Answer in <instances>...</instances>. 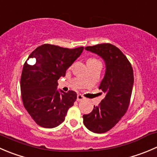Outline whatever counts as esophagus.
<instances>
[{"label":"esophagus","instance_id":"obj_1","mask_svg":"<svg viewBox=\"0 0 157 157\" xmlns=\"http://www.w3.org/2000/svg\"><path fill=\"white\" fill-rule=\"evenodd\" d=\"M84 97H83V96H82L81 94H78V95H77V101H80V100H84Z\"/></svg>","mask_w":157,"mask_h":157}]
</instances>
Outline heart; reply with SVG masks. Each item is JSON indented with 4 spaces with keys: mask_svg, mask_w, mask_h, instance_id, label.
Wrapping results in <instances>:
<instances>
[{
    "mask_svg": "<svg viewBox=\"0 0 157 157\" xmlns=\"http://www.w3.org/2000/svg\"><path fill=\"white\" fill-rule=\"evenodd\" d=\"M94 61H99V60H97V59L94 58V57L89 58V59H88V60H87V62H94Z\"/></svg>",
    "mask_w": 157,
    "mask_h": 157,
    "instance_id": "1",
    "label": "heart"
}]
</instances>
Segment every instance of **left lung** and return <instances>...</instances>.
Returning a JSON list of instances; mask_svg holds the SVG:
<instances>
[{
    "label": "left lung",
    "mask_w": 157,
    "mask_h": 157,
    "mask_svg": "<svg viewBox=\"0 0 157 157\" xmlns=\"http://www.w3.org/2000/svg\"><path fill=\"white\" fill-rule=\"evenodd\" d=\"M86 51L98 54L106 63V74L99 89L106 96L89 114L83 116L86 128L96 133L109 131L128 109L133 90V71L122 51L108 43L86 47Z\"/></svg>",
    "instance_id": "8db88e82"
}]
</instances>
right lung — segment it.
Returning a JSON list of instances; mask_svg holds the SVG:
<instances>
[{
    "instance_id": "right-lung-1",
    "label": "right lung",
    "mask_w": 157,
    "mask_h": 157,
    "mask_svg": "<svg viewBox=\"0 0 157 157\" xmlns=\"http://www.w3.org/2000/svg\"><path fill=\"white\" fill-rule=\"evenodd\" d=\"M83 47L69 49L53 44L36 48L24 63L21 78L24 108L37 125L54 128L64 121L68 109L77 100V93L57 90V80L83 52ZM33 59L35 63H27Z\"/></svg>"
}]
</instances>
